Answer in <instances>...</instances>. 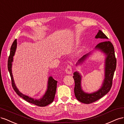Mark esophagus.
<instances>
[{
	"instance_id": "esophagus-1",
	"label": "esophagus",
	"mask_w": 124,
	"mask_h": 124,
	"mask_svg": "<svg viewBox=\"0 0 124 124\" xmlns=\"http://www.w3.org/2000/svg\"><path fill=\"white\" fill-rule=\"evenodd\" d=\"M72 69L71 66H70V65H68V66H67V68L65 70V72L66 74H71L72 72Z\"/></svg>"
}]
</instances>
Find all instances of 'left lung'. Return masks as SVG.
<instances>
[{
	"label": "left lung",
	"instance_id": "1",
	"mask_svg": "<svg viewBox=\"0 0 124 124\" xmlns=\"http://www.w3.org/2000/svg\"><path fill=\"white\" fill-rule=\"evenodd\" d=\"M95 38L102 39L104 41L98 44L94 48V50L103 53L105 56L104 60V78L100 88L93 93H86L83 90L82 87V76L80 73L78 71L73 73V78L75 81L74 93L75 97L77 100L85 104L93 103L108 93L112 85L113 78L116 67L114 48L110 41H105L108 39V38L101 31L99 30ZM91 54H93V52H90L84 55L78 60L76 66L81 65L84 62H85L86 60L89 57V55H91Z\"/></svg>",
	"mask_w": 124,
	"mask_h": 124
}]
</instances>
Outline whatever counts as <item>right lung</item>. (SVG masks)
<instances>
[{
  "label": "right lung",
  "instance_id": "obj_1",
  "mask_svg": "<svg viewBox=\"0 0 124 124\" xmlns=\"http://www.w3.org/2000/svg\"><path fill=\"white\" fill-rule=\"evenodd\" d=\"M17 47V40L16 39L13 41V44L10 48V55L8 58V69L9 72L10 73V76H11L12 85L13 89L15 90L16 93L19 95L21 98H22L27 102H29L31 104H35L36 105L39 106V107H46L49 104L51 103L54 101L55 94L56 93V85H57V81L54 80L52 76H49L48 79L47 83V89L46 91L45 94L40 99H35L29 97L22 93L19 91L16 87V84L14 81L12 73V62L13 61V56L15 55V53L16 51V49Z\"/></svg>",
  "mask_w": 124,
  "mask_h": 124
}]
</instances>
